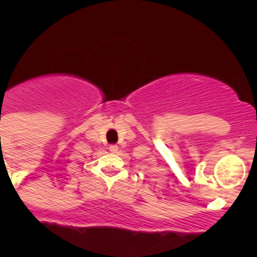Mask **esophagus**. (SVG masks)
Returning <instances> with one entry per match:
<instances>
[{
  "label": "esophagus",
  "mask_w": 257,
  "mask_h": 257,
  "mask_svg": "<svg viewBox=\"0 0 257 257\" xmlns=\"http://www.w3.org/2000/svg\"><path fill=\"white\" fill-rule=\"evenodd\" d=\"M108 149H109L110 153H115L116 150H118V145L112 144V145H109V148H108Z\"/></svg>",
  "instance_id": "1"
}]
</instances>
